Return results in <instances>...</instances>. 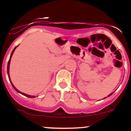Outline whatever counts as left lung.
<instances>
[{
    "label": "left lung",
    "instance_id": "1",
    "mask_svg": "<svg viewBox=\"0 0 131 131\" xmlns=\"http://www.w3.org/2000/svg\"><path fill=\"white\" fill-rule=\"evenodd\" d=\"M113 94V92L111 93V94H109V95H108V96H107V97H110V96H111V95H112ZM105 98H106V97H105V98H104V99H105Z\"/></svg>",
    "mask_w": 131,
    "mask_h": 131
}]
</instances>
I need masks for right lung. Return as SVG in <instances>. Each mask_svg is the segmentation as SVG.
<instances>
[{
    "instance_id": "right-lung-1",
    "label": "right lung",
    "mask_w": 131,
    "mask_h": 131,
    "mask_svg": "<svg viewBox=\"0 0 131 131\" xmlns=\"http://www.w3.org/2000/svg\"><path fill=\"white\" fill-rule=\"evenodd\" d=\"M18 46H16L14 48V49H13V51H12V52L11 53V55H10V59H9V60H8V65H7V74H8V78H9V80H10V82H11V84H12V86H13V89H14L15 90V91H16V92H19V93H20L21 94H22V95H25V96H26V97H29V98H34V97H36V96H33V95H28V94H25V93H23V92H20V91H19L17 89H16L15 87L14 86V85H13V84H12V81H11V80H10V74H9V69H10V60H11V58H12V55H13V52H14V51H15V50L16 49V48Z\"/></svg>"
}]
</instances>
